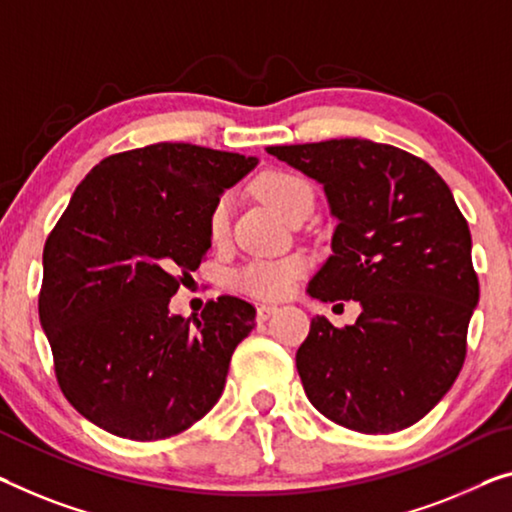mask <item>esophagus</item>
<instances>
[{"label":"esophagus","instance_id":"34e87169","mask_svg":"<svg viewBox=\"0 0 512 512\" xmlns=\"http://www.w3.org/2000/svg\"><path fill=\"white\" fill-rule=\"evenodd\" d=\"M276 310H278L276 305H266V303L259 305V308H257V322H266V319H269Z\"/></svg>","mask_w":512,"mask_h":512}]
</instances>
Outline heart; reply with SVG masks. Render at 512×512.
<instances>
[{
  "label": "heart",
  "instance_id": "1",
  "mask_svg": "<svg viewBox=\"0 0 512 512\" xmlns=\"http://www.w3.org/2000/svg\"><path fill=\"white\" fill-rule=\"evenodd\" d=\"M255 193L276 209L282 218L292 223L301 213H310L312 209V188L301 174L287 172V170H271L264 172L262 177L255 181ZM227 232H230V202L218 200L213 204L209 213V239L213 243L225 241ZM305 259L294 255L285 259H276V262H250L236 271L234 285L255 299L264 301H278L282 296L292 292L296 280L303 276Z\"/></svg>",
  "mask_w": 512,
  "mask_h": 512
}]
</instances>
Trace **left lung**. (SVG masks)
<instances>
[{
  "label": "left lung",
  "instance_id": "left-lung-1",
  "mask_svg": "<svg viewBox=\"0 0 512 512\" xmlns=\"http://www.w3.org/2000/svg\"><path fill=\"white\" fill-rule=\"evenodd\" d=\"M266 151L322 183L338 218L308 294L363 308L345 329L312 319L296 352L305 395L363 434L418 423L460 375L480 292L451 188L423 158L358 137Z\"/></svg>",
  "mask_w": 512,
  "mask_h": 512
}]
</instances>
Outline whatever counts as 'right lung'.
Segmentation results:
<instances>
[{
    "mask_svg": "<svg viewBox=\"0 0 512 512\" xmlns=\"http://www.w3.org/2000/svg\"><path fill=\"white\" fill-rule=\"evenodd\" d=\"M257 158L158 142L103 158L43 248L38 317L66 400L117 437H174L207 416L253 303L218 296L202 315L167 303L204 262L209 213Z\"/></svg>",
    "mask_w": 512,
    "mask_h": 512,
    "instance_id": "1",
    "label": "right lung"
}]
</instances>
